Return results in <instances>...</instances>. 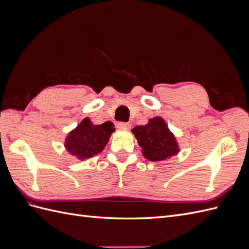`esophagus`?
<instances>
[{"label": "esophagus", "instance_id": "1", "mask_svg": "<svg viewBox=\"0 0 249 249\" xmlns=\"http://www.w3.org/2000/svg\"><path fill=\"white\" fill-rule=\"evenodd\" d=\"M116 126H117V129H126V130H129L131 127L130 124H127V123H118L116 124Z\"/></svg>", "mask_w": 249, "mask_h": 249}]
</instances>
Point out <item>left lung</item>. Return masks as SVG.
<instances>
[{
	"instance_id": "obj_1",
	"label": "left lung",
	"mask_w": 249,
	"mask_h": 249,
	"mask_svg": "<svg viewBox=\"0 0 249 249\" xmlns=\"http://www.w3.org/2000/svg\"><path fill=\"white\" fill-rule=\"evenodd\" d=\"M132 133L142 148L143 157L149 161H165L179 153L176 136L160 116L148 119L144 125H136Z\"/></svg>"
}]
</instances>
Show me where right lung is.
Instances as JSON below:
<instances>
[{
    "instance_id": "obj_1",
    "label": "right lung",
    "mask_w": 249,
    "mask_h": 249,
    "mask_svg": "<svg viewBox=\"0 0 249 249\" xmlns=\"http://www.w3.org/2000/svg\"><path fill=\"white\" fill-rule=\"evenodd\" d=\"M114 131V124L111 122L94 124L90 118L85 117L67 135L64 147L77 159L87 160L103 152Z\"/></svg>"
}]
</instances>
